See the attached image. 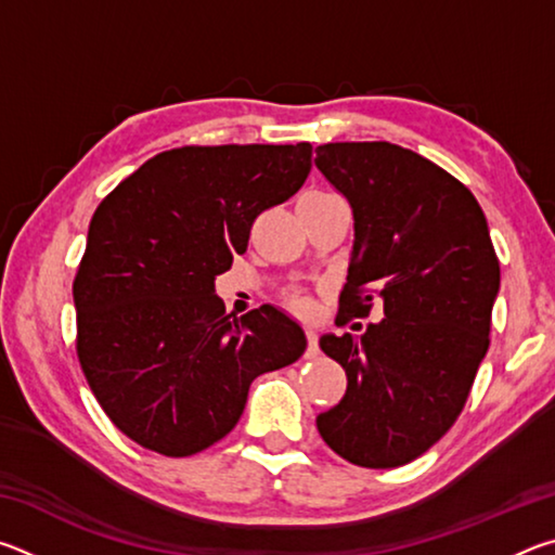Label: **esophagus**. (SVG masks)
Listing matches in <instances>:
<instances>
[{
	"mask_svg": "<svg viewBox=\"0 0 555 555\" xmlns=\"http://www.w3.org/2000/svg\"><path fill=\"white\" fill-rule=\"evenodd\" d=\"M306 340H308V350H306V357H318V333L313 331V327H308L306 331Z\"/></svg>",
	"mask_w": 555,
	"mask_h": 555,
	"instance_id": "esophagus-1",
	"label": "esophagus"
}]
</instances>
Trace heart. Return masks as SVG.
Instances as JSON below:
<instances>
[{
  "label": "heart",
  "instance_id": "obj_1",
  "mask_svg": "<svg viewBox=\"0 0 555 555\" xmlns=\"http://www.w3.org/2000/svg\"><path fill=\"white\" fill-rule=\"evenodd\" d=\"M288 304H291V308H294V311L300 313V315H308V313L313 311L311 300H308L304 294H291V296H288Z\"/></svg>",
  "mask_w": 555,
  "mask_h": 555
}]
</instances>
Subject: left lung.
<instances>
[{
	"instance_id": "1",
	"label": "left lung",
	"mask_w": 555,
	"mask_h": 555,
	"mask_svg": "<svg viewBox=\"0 0 555 555\" xmlns=\"http://www.w3.org/2000/svg\"><path fill=\"white\" fill-rule=\"evenodd\" d=\"M315 166L354 215L335 323L384 304V321L360 343L350 333L321 337L347 391L315 418L318 434L352 465H406L465 406L490 347L500 259L469 188L411 149L335 142L315 149Z\"/></svg>"
}]
</instances>
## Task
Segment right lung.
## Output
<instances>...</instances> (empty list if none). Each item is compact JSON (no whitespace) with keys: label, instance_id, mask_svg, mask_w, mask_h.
<instances>
[{"label":"right lung","instance_id":"right-lung-1","mask_svg":"<svg viewBox=\"0 0 555 555\" xmlns=\"http://www.w3.org/2000/svg\"><path fill=\"white\" fill-rule=\"evenodd\" d=\"M311 156L308 142L171 149L98 205L73 281L75 352L134 443L201 453L237 426L259 374L304 354V331L274 306L224 315L215 276L304 185Z\"/></svg>","mask_w":555,"mask_h":555}]
</instances>
